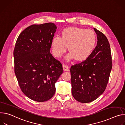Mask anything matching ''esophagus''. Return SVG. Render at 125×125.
<instances>
[{
    "instance_id": "obj_1",
    "label": "esophagus",
    "mask_w": 125,
    "mask_h": 125,
    "mask_svg": "<svg viewBox=\"0 0 125 125\" xmlns=\"http://www.w3.org/2000/svg\"><path fill=\"white\" fill-rule=\"evenodd\" d=\"M62 67H63V70L64 72L69 71V68H68V67L67 65H66L65 64H63L62 65Z\"/></svg>"
}]
</instances>
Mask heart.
Here are the masks:
<instances>
[{
	"label": "heart",
	"instance_id": "heart-1",
	"mask_svg": "<svg viewBox=\"0 0 125 125\" xmlns=\"http://www.w3.org/2000/svg\"><path fill=\"white\" fill-rule=\"evenodd\" d=\"M96 41V36L92 31L78 27H69L62 31L61 38L55 37L52 39V53L55 57H61L68 47L70 52L66 55V60L75 59L77 61H84L93 52Z\"/></svg>",
	"mask_w": 125,
	"mask_h": 125
}]
</instances>
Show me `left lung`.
Wrapping results in <instances>:
<instances>
[{
	"label": "left lung",
	"instance_id": "obj_1",
	"mask_svg": "<svg viewBox=\"0 0 125 125\" xmlns=\"http://www.w3.org/2000/svg\"><path fill=\"white\" fill-rule=\"evenodd\" d=\"M97 35V46L84 62L72 65V93L77 101L86 103L97 98L105 91L112 62L110 46L106 37L94 28Z\"/></svg>",
	"mask_w": 125,
	"mask_h": 125
}]
</instances>
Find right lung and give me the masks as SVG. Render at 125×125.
Segmentation results:
<instances>
[{
  "label": "right lung",
  "mask_w": 125,
  "mask_h": 125,
  "mask_svg": "<svg viewBox=\"0 0 125 125\" xmlns=\"http://www.w3.org/2000/svg\"><path fill=\"white\" fill-rule=\"evenodd\" d=\"M57 27L52 23L27 27L16 41L13 55L14 71L23 93L37 102L50 99L55 83L62 73L61 63L50 53Z\"/></svg>",
  "instance_id": "add662e5"
}]
</instances>
